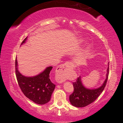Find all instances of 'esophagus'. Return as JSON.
Wrapping results in <instances>:
<instances>
[{"label": "esophagus", "instance_id": "1", "mask_svg": "<svg viewBox=\"0 0 123 123\" xmlns=\"http://www.w3.org/2000/svg\"><path fill=\"white\" fill-rule=\"evenodd\" d=\"M72 64L68 62L60 66L56 71V79L59 83H62L66 80L67 76L72 69Z\"/></svg>", "mask_w": 123, "mask_h": 123}]
</instances>
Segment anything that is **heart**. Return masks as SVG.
Here are the masks:
<instances>
[{
    "label": "heart",
    "mask_w": 123,
    "mask_h": 123,
    "mask_svg": "<svg viewBox=\"0 0 123 123\" xmlns=\"http://www.w3.org/2000/svg\"><path fill=\"white\" fill-rule=\"evenodd\" d=\"M84 41V39L82 38H79L78 39V43H79V44H80V43H82Z\"/></svg>",
    "instance_id": "obj_1"
}]
</instances>
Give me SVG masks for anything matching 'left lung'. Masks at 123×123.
<instances>
[{
  "label": "left lung",
  "instance_id": "obj_1",
  "mask_svg": "<svg viewBox=\"0 0 123 123\" xmlns=\"http://www.w3.org/2000/svg\"><path fill=\"white\" fill-rule=\"evenodd\" d=\"M108 64L106 79L102 86L97 89H88L83 86L81 77H79L75 82H73L74 91L69 95V101L72 105L77 107H83L89 105L97 99L103 92L106 85L109 74V65Z\"/></svg>",
  "mask_w": 123,
  "mask_h": 123
}]
</instances>
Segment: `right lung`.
<instances>
[{"label":"right lung","mask_w":123,"mask_h":123,"mask_svg":"<svg viewBox=\"0 0 123 123\" xmlns=\"http://www.w3.org/2000/svg\"><path fill=\"white\" fill-rule=\"evenodd\" d=\"M27 37L21 43L25 42ZM16 75L20 89L25 95L35 103L43 105L50 101L55 85L50 79V73L53 67H48L37 75L27 77L23 75L18 70L17 60L15 61Z\"/></svg>","instance_id":"obj_1"}]
</instances>
